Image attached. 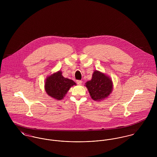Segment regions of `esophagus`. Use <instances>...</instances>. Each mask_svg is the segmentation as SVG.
I'll return each mask as SVG.
<instances>
[{"label": "esophagus", "instance_id": "obj_1", "mask_svg": "<svg viewBox=\"0 0 157 157\" xmlns=\"http://www.w3.org/2000/svg\"><path fill=\"white\" fill-rule=\"evenodd\" d=\"M76 82H77V83L78 85H81L82 83V82L81 80H77Z\"/></svg>", "mask_w": 157, "mask_h": 157}]
</instances>
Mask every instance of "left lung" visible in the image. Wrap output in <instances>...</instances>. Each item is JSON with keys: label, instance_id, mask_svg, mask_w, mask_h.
Instances as JSON below:
<instances>
[{"label": "left lung", "instance_id": "left-lung-1", "mask_svg": "<svg viewBox=\"0 0 157 157\" xmlns=\"http://www.w3.org/2000/svg\"><path fill=\"white\" fill-rule=\"evenodd\" d=\"M85 85L91 98L95 101H101L107 98L113 89L112 79L97 70L94 72L92 79Z\"/></svg>", "mask_w": 157, "mask_h": 157}]
</instances>
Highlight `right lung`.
<instances>
[{"label": "right lung", "mask_w": 157, "mask_h": 157, "mask_svg": "<svg viewBox=\"0 0 157 157\" xmlns=\"http://www.w3.org/2000/svg\"><path fill=\"white\" fill-rule=\"evenodd\" d=\"M76 85L72 80L65 78L59 71L48 76L45 80V89L49 96L60 100H62L71 86Z\"/></svg>", "instance_id": "right-lung-1"}]
</instances>
